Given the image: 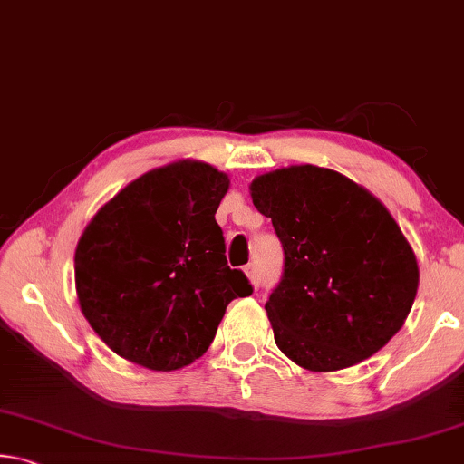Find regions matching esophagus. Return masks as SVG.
<instances>
[{"instance_id":"obj_1","label":"esophagus","mask_w":464,"mask_h":464,"mask_svg":"<svg viewBox=\"0 0 464 464\" xmlns=\"http://www.w3.org/2000/svg\"><path fill=\"white\" fill-rule=\"evenodd\" d=\"M243 270H246V274H247V278H249L251 285H254L256 288L260 286V276H257V268H256L254 264H247L246 268H243Z\"/></svg>"}]
</instances>
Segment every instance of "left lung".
I'll return each mask as SVG.
<instances>
[{
	"instance_id": "8db88e82",
	"label": "left lung",
	"mask_w": 464,
	"mask_h": 464,
	"mask_svg": "<svg viewBox=\"0 0 464 464\" xmlns=\"http://www.w3.org/2000/svg\"><path fill=\"white\" fill-rule=\"evenodd\" d=\"M249 190L285 249L266 303L282 354L313 372L376 354L403 327L420 282L413 249L384 204L317 166L257 176Z\"/></svg>"
}]
</instances>
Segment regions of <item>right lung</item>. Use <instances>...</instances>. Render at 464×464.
Here are the masks:
<instances>
[{
  "label": "right lung",
  "mask_w": 464,
  "mask_h": 464,
  "mask_svg": "<svg viewBox=\"0 0 464 464\" xmlns=\"http://www.w3.org/2000/svg\"><path fill=\"white\" fill-rule=\"evenodd\" d=\"M229 178L202 161L147 171L102 207L75 249L83 317L116 354L178 371L208 350L227 304L254 293L227 266L215 213Z\"/></svg>",
  "instance_id": "1"
}]
</instances>
